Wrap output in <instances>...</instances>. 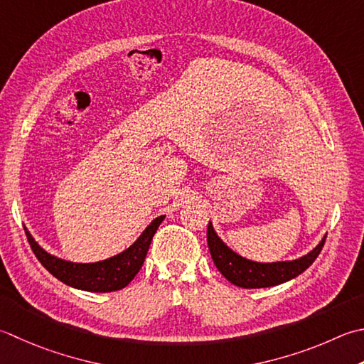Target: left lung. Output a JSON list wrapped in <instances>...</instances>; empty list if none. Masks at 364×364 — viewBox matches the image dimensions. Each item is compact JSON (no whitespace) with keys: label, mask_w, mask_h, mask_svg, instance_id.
Returning a JSON list of instances; mask_svg holds the SVG:
<instances>
[{"label":"left lung","mask_w":364,"mask_h":364,"mask_svg":"<svg viewBox=\"0 0 364 364\" xmlns=\"http://www.w3.org/2000/svg\"><path fill=\"white\" fill-rule=\"evenodd\" d=\"M325 238L326 235L312 251L300 259L263 263L249 260L227 246L216 233L211 220L208 223V229H206L210 254L216 268L223 273L227 281L243 289L273 287L294 279V277L301 274L304 269H308L314 263L317 255L322 251Z\"/></svg>","instance_id":"left-lung-1"}]
</instances>
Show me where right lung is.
I'll return each mask as SVG.
<instances>
[{
  "instance_id": "1",
  "label": "right lung",
  "mask_w": 364,
  "mask_h": 364,
  "mask_svg": "<svg viewBox=\"0 0 364 364\" xmlns=\"http://www.w3.org/2000/svg\"><path fill=\"white\" fill-rule=\"evenodd\" d=\"M164 218L166 216H158L153 219L146 229L140 233V237L123 252L105 260L91 263L64 260L58 255L50 254L33 238L28 229H25V232L34 255L56 279L74 289L104 294V291H115L126 287L134 279L135 274L140 272L151 240Z\"/></svg>"
}]
</instances>
